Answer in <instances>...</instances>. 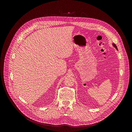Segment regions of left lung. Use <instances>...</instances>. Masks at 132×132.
<instances>
[{
  "label": "left lung",
  "instance_id": "1",
  "mask_svg": "<svg viewBox=\"0 0 132 132\" xmlns=\"http://www.w3.org/2000/svg\"><path fill=\"white\" fill-rule=\"evenodd\" d=\"M113 46H114V47L117 48V50H118V48H117V46L116 45V44H114L113 43Z\"/></svg>",
  "mask_w": 132,
  "mask_h": 132
}]
</instances>
